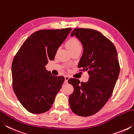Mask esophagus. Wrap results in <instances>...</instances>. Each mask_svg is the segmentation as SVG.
<instances>
[{
    "label": "esophagus",
    "mask_w": 134,
    "mask_h": 134,
    "mask_svg": "<svg viewBox=\"0 0 134 134\" xmlns=\"http://www.w3.org/2000/svg\"><path fill=\"white\" fill-rule=\"evenodd\" d=\"M69 76H65V83H68V80H69Z\"/></svg>",
    "instance_id": "esophagus-1"
}]
</instances>
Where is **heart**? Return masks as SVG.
<instances>
[{
	"label": "heart",
	"instance_id": "obj_1",
	"mask_svg": "<svg viewBox=\"0 0 134 134\" xmlns=\"http://www.w3.org/2000/svg\"><path fill=\"white\" fill-rule=\"evenodd\" d=\"M66 45L70 51L76 50L77 49H81V44L78 38L72 37L67 41Z\"/></svg>",
	"mask_w": 134,
	"mask_h": 134
}]
</instances>
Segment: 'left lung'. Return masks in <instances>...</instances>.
<instances>
[{"label": "left lung", "mask_w": 134, "mask_h": 134, "mask_svg": "<svg viewBox=\"0 0 134 134\" xmlns=\"http://www.w3.org/2000/svg\"><path fill=\"white\" fill-rule=\"evenodd\" d=\"M75 35L83 46V54L79 63L81 71L89 75L87 82L69 79L74 87L69 96L72 112L81 116H89L102 108L112 95L118 78L120 66L114 44L99 31L75 28Z\"/></svg>", "instance_id": "8db88e82"}]
</instances>
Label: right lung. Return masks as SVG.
<instances>
[{
  "label": "right lung",
  "mask_w": 134,
  "mask_h": 134,
  "mask_svg": "<svg viewBox=\"0 0 134 134\" xmlns=\"http://www.w3.org/2000/svg\"><path fill=\"white\" fill-rule=\"evenodd\" d=\"M71 31L41 29L25 40L12 64L13 89L20 103L28 112L39 114L51 108L64 81L63 76H54L45 65L54 60L58 48Z\"/></svg>",
  "instance_id": "add662e5"
}]
</instances>
